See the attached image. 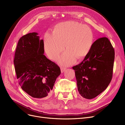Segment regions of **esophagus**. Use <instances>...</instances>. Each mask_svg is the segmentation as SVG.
Listing matches in <instances>:
<instances>
[{"label":"esophagus","mask_w":125,"mask_h":125,"mask_svg":"<svg viewBox=\"0 0 125 125\" xmlns=\"http://www.w3.org/2000/svg\"><path fill=\"white\" fill-rule=\"evenodd\" d=\"M65 70H66V68H65V67H61V73H64V72Z\"/></svg>","instance_id":"34e87169"}]
</instances>
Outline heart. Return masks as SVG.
Returning a JSON list of instances; mask_svg holds the SVG:
<instances>
[{
    "mask_svg": "<svg viewBox=\"0 0 125 125\" xmlns=\"http://www.w3.org/2000/svg\"><path fill=\"white\" fill-rule=\"evenodd\" d=\"M93 33L89 26L75 21L57 24L53 33L47 32L44 36V48L52 60H56L65 48L67 49L59 58L60 64L69 66L76 58L81 59L90 52L93 43Z\"/></svg>",
    "mask_w": 125,
    "mask_h": 125,
    "instance_id": "heart-1",
    "label": "heart"
}]
</instances>
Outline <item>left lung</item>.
I'll return each mask as SVG.
<instances>
[{
    "instance_id": "obj_1",
    "label": "left lung",
    "mask_w": 125,
    "mask_h": 125,
    "mask_svg": "<svg viewBox=\"0 0 125 125\" xmlns=\"http://www.w3.org/2000/svg\"><path fill=\"white\" fill-rule=\"evenodd\" d=\"M115 50L106 37L98 38L75 71L77 89L84 98L92 99L105 90L113 77Z\"/></svg>"
}]
</instances>
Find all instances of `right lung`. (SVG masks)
I'll use <instances>...</instances> for the list:
<instances>
[{
    "mask_svg": "<svg viewBox=\"0 0 125 125\" xmlns=\"http://www.w3.org/2000/svg\"><path fill=\"white\" fill-rule=\"evenodd\" d=\"M36 32L23 36L18 42L14 63L19 83L32 97H49L60 68L44 55L43 39Z\"/></svg>",
    "mask_w": 125,
    "mask_h": 125,
    "instance_id": "right-lung-1",
    "label": "right lung"
}]
</instances>
